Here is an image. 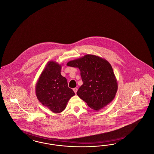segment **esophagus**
<instances>
[{
  "label": "esophagus",
  "mask_w": 154,
  "mask_h": 154,
  "mask_svg": "<svg viewBox=\"0 0 154 154\" xmlns=\"http://www.w3.org/2000/svg\"><path fill=\"white\" fill-rule=\"evenodd\" d=\"M77 90H78V89H77V88H73L74 92H75V94H76V93H77Z\"/></svg>",
  "instance_id": "obj_1"
}]
</instances>
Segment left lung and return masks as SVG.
<instances>
[{
  "label": "left lung",
  "mask_w": 154,
  "mask_h": 154,
  "mask_svg": "<svg viewBox=\"0 0 154 154\" xmlns=\"http://www.w3.org/2000/svg\"><path fill=\"white\" fill-rule=\"evenodd\" d=\"M67 65L80 69L83 84L77 95L90 108L99 111L114 99L117 92V80L107 60L87 54L69 61Z\"/></svg>",
  "instance_id": "8db88e82"
}]
</instances>
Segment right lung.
<instances>
[{
	"label": "right lung",
	"mask_w": 154,
	"mask_h": 154,
	"mask_svg": "<svg viewBox=\"0 0 154 154\" xmlns=\"http://www.w3.org/2000/svg\"><path fill=\"white\" fill-rule=\"evenodd\" d=\"M61 67L56 62H48L36 84L37 99L55 113L65 110L70 99L75 95L68 87L66 78L61 75Z\"/></svg>",
	"instance_id": "right-lung-1"
}]
</instances>
